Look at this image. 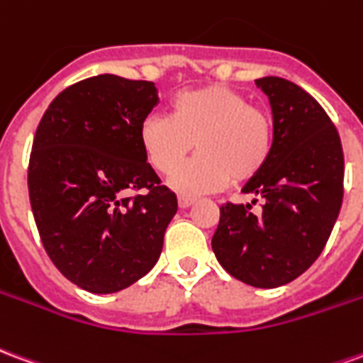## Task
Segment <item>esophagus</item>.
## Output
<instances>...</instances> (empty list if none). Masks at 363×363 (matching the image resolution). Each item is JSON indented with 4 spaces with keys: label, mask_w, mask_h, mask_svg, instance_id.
I'll return each mask as SVG.
<instances>
[{
    "label": "esophagus",
    "mask_w": 363,
    "mask_h": 363,
    "mask_svg": "<svg viewBox=\"0 0 363 363\" xmlns=\"http://www.w3.org/2000/svg\"><path fill=\"white\" fill-rule=\"evenodd\" d=\"M196 202L194 198L190 196H179V208H189V206H192Z\"/></svg>",
    "instance_id": "obj_1"
}]
</instances>
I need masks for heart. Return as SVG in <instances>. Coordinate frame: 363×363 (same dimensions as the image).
Here are the masks:
<instances>
[{
  "label": "heart",
  "mask_w": 363,
  "mask_h": 363,
  "mask_svg": "<svg viewBox=\"0 0 363 363\" xmlns=\"http://www.w3.org/2000/svg\"><path fill=\"white\" fill-rule=\"evenodd\" d=\"M197 145L196 158L179 167ZM140 145L151 167L171 173L169 184L181 194H204L247 182L272 155L274 126L267 112L225 85L182 91L171 101V116L151 112L140 124Z\"/></svg>",
  "instance_id": "obj_1"
}]
</instances>
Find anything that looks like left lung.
I'll return each mask as SVG.
<instances>
[{"label":"left lung","mask_w":363,"mask_h":363,"mask_svg":"<svg viewBox=\"0 0 363 363\" xmlns=\"http://www.w3.org/2000/svg\"><path fill=\"white\" fill-rule=\"evenodd\" d=\"M255 83L270 101L274 145L243 192L264 204L259 216L251 204L221 206L212 249L233 278L268 289L296 280L325 249L342 206L344 155L335 124L309 93L274 75Z\"/></svg>","instance_id":"1"}]
</instances>
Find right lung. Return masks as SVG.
Returning <instances> with one entry per match:
<instances>
[{"label": "right lung", "mask_w": 363, "mask_h": 363, "mask_svg": "<svg viewBox=\"0 0 363 363\" xmlns=\"http://www.w3.org/2000/svg\"><path fill=\"white\" fill-rule=\"evenodd\" d=\"M151 82L103 74L60 93L36 128L28 196L50 260L75 286L114 294L155 267L177 213L140 145ZM147 195L124 199L126 189Z\"/></svg>", "instance_id": "obj_1"}]
</instances>
